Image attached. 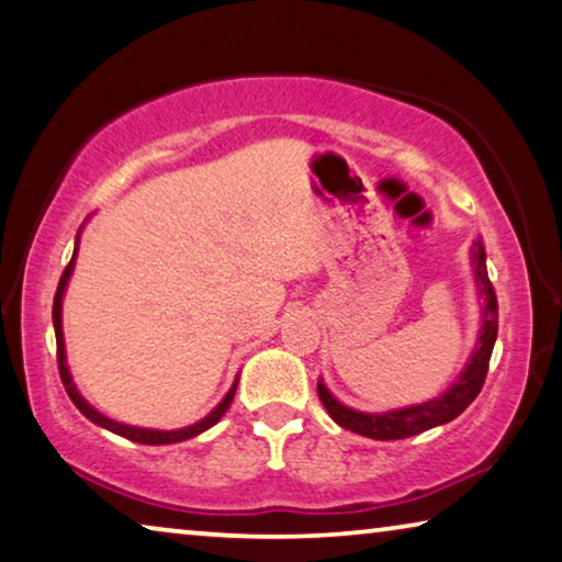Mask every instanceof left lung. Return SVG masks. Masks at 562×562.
<instances>
[{"instance_id":"left-lung-1","label":"left lung","mask_w":562,"mask_h":562,"mask_svg":"<svg viewBox=\"0 0 562 562\" xmlns=\"http://www.w3.org/2000/svg\"><path fill=\"white\" fill-rule=\"evenodd\" d=\"M470 263H472L474 286H477V299L482 308L480 331H477V344H474L468 364H464L460 376L450 384V390H445L442 394L435 396V400L422 402V404H409V407H402V409L359 412L336 400V396L329 392V386L324 384V379H318L316 384L318 400H322V404L336 425L349 431H357L361 437L382 439V442H386V439L414 437L419 435V431L447 425V422L460 417V414L470 407L474 396L480 394L482 384H485L492 347H495V339H497V296L487 276V254H485V246H482V240H474L472 244Z\"/></svg>"}]
</instances>
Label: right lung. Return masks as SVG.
I'll return each mask as SVG.
<instances>
[{
    "label": "right lung",
    "mask_w": 562,
    "mask_h": 562,
    "mask_svg": "<svg viewBox=\"0 0 562 562\" xmlns=\"http://www.w3.org/2000/svg\"><path fill=\"white\" fill-rule=\"evenodd\" d=\"M77 246H80V231H77V238H75V254H72V261L67 266L63 279H59V286L55 293V304H52V324H55V336H57V364H59V376H63V384L67 394H70V400L77 409H80L85 417H88L92 425H98L102 429H110L115 431V435L125 437V439H133V442H140V445H176V442H186V439H193L198 435H203L205 429H211L215 422H218L223 414L228 412L233 396H236V386H238V379L233 382L231 390L226 392V396L215 404V409L205 414L203 419H198L195 425H188V427H180V429H148V427H133V425H123V422H115L105 417V414L98 412L92 407V404L85 400L77 390L75 379H72V371L67 367V351H65V334H63V299H65V291H67V283H70V276L75 271V258H77Z\"/></svg>",
    "instance_id": "add662e5"
}]
</instances>
